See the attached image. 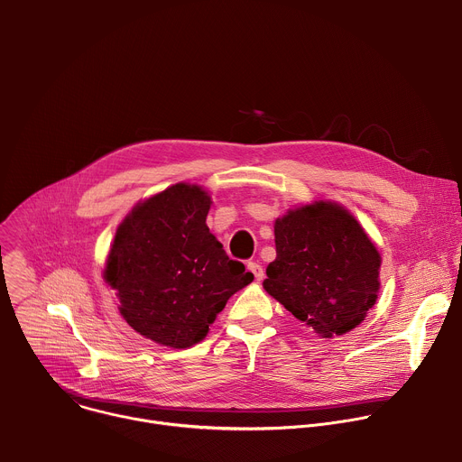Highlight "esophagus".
I'll use <instances>...</instances> for the list:
<instances>
[{"instance_id": "esophagus-1", "label": "esophagus", "mask_w": 462, "mask_h": 462, "mask_svg": "<svg viewBox=\"0 0 462 462\" xmlns=\"http://www.w3.org/2000/svg\"><path fill=\"white\" fill-rule=\"evenodd\" d=\"M246 267H248V271L254 274V278H255L257 282H261L263 278H265V271H263V267L259 265V263H255V261H250Z\"/></svg>"}]
</instances>
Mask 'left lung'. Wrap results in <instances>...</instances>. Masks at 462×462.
<instances>
[{
	"mask_svg": "<svg viewBox=\"0 0 462 462\" xmlns=\"http://www.w3.org/2000/svg\"><path fill=\"white\" fill-rule=\"evenodd\" d=\"M265 291L325 338L346 335L374 305L380 254L337 203L291 210L274 225Z\"/></svg>",
	"mask_w": 462,
	"mask_h": 462,
	"instance_id": "1",
	"label": "left lung"
}]
</instances>
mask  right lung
<instances>
[{
    "instance_id": "right-lung-1",
    "label": "right lung",
    "mask_w": 462,
    "mask_h": 462,
    "mask_svg": "<svg viewBox=\"0 0 462 462\" xmlns=\"http://www.w3.org/2000/svg\"><path fill=\"white\" fill-rule=\"evenodd\" d=\"M208 210L207 191L180 182L137 205L116 230L104 278L124 319L157 344L201 342L228 298L254 280L210 234Z\"/></svg>"
}]
</instances>
